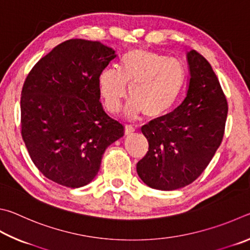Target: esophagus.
I'll return each instance as SVG.
<instances>
[{
    "label": "esophagus",
    "mask_w": 250,
    "mask_h": 250,
    "mask_svg": "<svg viewBox=\"0 0 250 250\" xmlns=\"http://www.w3.org/2000/svg\"><path fill=\"white\" fill-rule=\"evenodd\" d=\"M134 132H135V128L133 127V126H130V125L125 126V130H124L125 136H129V135H132Z\"/></svg>",
    "instance_id": "esophagus-1"
}]
</instances>
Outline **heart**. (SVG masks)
I'll return each mask as SVG.
<instances>
[{"instance_id": "heart-1", "label": "heart", "mask_w": 250, "mask_h": 250, "mask_svg": "<svg viewBox=\"0 0 250 250\" xmlns=\"http://www.w3.org/2000/svg\"><path fill=\"white\" fill-rule=\"evenodd\" d=\"M186 73L176 59L145 49H133L122 59L121 69L107 68L99 77V89L107 111L115 114L123 101L132 100L124 114L135 120L145 114L148 120H161L172 111L185 84Z\"/></svg>"}]
</instances>
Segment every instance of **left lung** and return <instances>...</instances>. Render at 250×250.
<instances>
[{
	"instance_id": "8db88e82",
	"label": "left lung",
	"mask_w": 250,
	"mask_h": 250,
	"mask_svg": "<svg viewBox=\"0 0 250 250\" xmlns=\"http://www.w3.org/2000/svg\"><path fill=\"white\" fill-rule=\"evenodd\" d=\"M190 79L181 105L142 127L149 148L137 173L152 189L172 191L198 179L224 135L227 101L211 64L198 51L187 52Z\"/></svg>"
}]
</instances>
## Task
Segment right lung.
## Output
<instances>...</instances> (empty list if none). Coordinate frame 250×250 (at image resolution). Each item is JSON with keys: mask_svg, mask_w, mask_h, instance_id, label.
<instances>
[{"mask_svg": "<svg viewBox=\"0 0 250 250\" xmlns=\"http://www.w3.org/2000/svg\"><path fill=\"white\" fill-rule=\"evenodd\" d=\"M116 58L100 42L69 39L38 61L21 96V137L33 163L58 185L80 188L98 174L106 148L124 136L100 102L99 77Z\"/></svg>", "mask_w": 250, "mask_h": 250, "instance_id": "obj_1", "label": "right lung"}]
</instances>
